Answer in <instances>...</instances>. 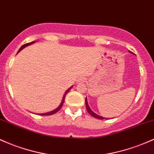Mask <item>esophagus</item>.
Listing matches in <instances>:
<instances>
[{
    "label": "esophagus",
    "mask_w": 154,
    "mask_h": 154,
    "mask_svg": "<svg viewBox=\"0 0 154 154\" xmlns=\"http://www.w3.org/2000/svg\"><path fill=\"white\" fill-rule=\"evenodd\" d=\"M84 78H80V79H79V82H84Z\"/></svg>",
    "instance_id": "obj_1"
}]
</instances>
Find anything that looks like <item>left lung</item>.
<instances>
[{
  "label": "left lung",
  "mask_w": 154,
  "mask_h": 154,
  "mask_svg": "<svg viewBox=\"0 0 154 154\" xmlns=\"http://www.w3.org/2000/svg\"><path fill=\"white\" fill-rule=\"evenodd\" d=\"M129 53H131V51H129ZM85 103H86V110H87V112H88V113H89V114H90V115L91 116L94 117V118L98 119H108V118H105V117H103V116H101L97 115V113H94V112H93L92 110H91V108H89V105H88L87 98H86V99H85Z\"/></svg>",
  "instance_id": "8db88e82"
}]
</instances>
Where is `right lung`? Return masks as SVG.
<instances>
[{
	"mask_svg": "<svg viewBox=\"0 0 154 154\" xmlns=\"http://www.w3.org/2000/svg\"><path fill=\"white\" fill-rule=\"evenodd\" d=\"M35 41H32V42H30V43H27V44H25L22 45V46H21V47H20V49H19L18 52H20V51H21L22 49H23L24 48H25V47H26V46H30V45L32 44H34V43H35ZM18 52H17V53H18ZM72 86H70V87L69 88V89H68V90H66V91H65V94H64V95H63V100H62V102H61V103H60V105H59V107H58V108H57L56 109L54 110H51V111H50V112H48V113H40V114H38V115H41V116H49V115H52V114H54V113H56L57 112L59 111V110H60V109H61V108H62V107H63V103H64V101H65V96H66V94H68V91H70V89H72Z\"/></svg>",
	"mask_w": 154,
	"mask_h": 154,
	"instance_id": "add662e5",
	"label": "right lung"
}]
</instances>
